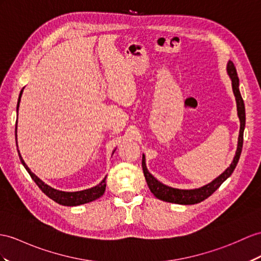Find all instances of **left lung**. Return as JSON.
<instances>
[{
	"mask_svg": "<svg viewBox=\"0 0 261 261\" xmlns=\"http://www.w3.org/2000/svg\"><path fill=\"white\" fill-rule=\"evenodd\" d=\"M227 73L229 75L231 80V86H232V92L234 95V98H236V104H237V114L239 117L240 122V129H239V136H238V144H237V150L236 154H234L233 160L229 167L226 168L225 171L216 177V178L208 182L207 185L195 188V189H178V188H173L169 187L165 184L157 180L154 176H152L146 166V158L143 154V161H142V166L144 170V176L145 179L147 181V185L150 189V192L154 194L156 198L167 201V202H174V204H179V205H194L198 204V202L207 199L209 196H212L216 190H217L222 182H224L227 178H229L232 171L236 168L238 161L240 158L241 149H243V143H244V130H245V125H246V113H245V104L244 99L241 97V94L239 91V79L237 75L236 67H234L233 63L231 61H228L227 63Z\"/></svg>",
	"mask_w": 261,
	"mask_h": 261,
	"instance_id": "obj_1",
	"label": "left lung"
}]
</instances>
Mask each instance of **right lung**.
<instances>
[{
    "label": "right lung",
    "instance_id": "obj_1",
    "mask_svg": "<svg viewBox=\"0 0 261 261\" xmlns=\"http://www.w3.org/2000/svg\"><path fill=\"white\" fill-rule=\"evenodd\" d=\"M23 90L24 87L22 88V91L20 93V96H18V100H17V107H16V112L18 114V107H20V101H21V97H22V94H23ZM16 129H17V120H16V125H15V141H16V146H17V135H16ZM115 151V149H114ZM113 151V152H114ZM17 152H18V157H20L21 163L23 164L24 168L28 170V173L30 174V176L32 177V179H33L36 185L40 187V189L42 192L45 194L47 197H49L50 199L56 201L57 204L63 205V206H80L83 204H87V202H91L93 200H96L99 197L103 196V194L105 193V188H106V177L105 178L101 180L98 185L94 186L92 188H88V189H84V190H80V192H62V190L59 189H55L53 187L48 186L47 184L44 182L42 179H40L39 177H37L33 171H32L25 162L23 161L22 155L20 150H18V146H17Z\"/></svg>",
    "mask_w": 261,
    "mask_h": 261
}]
</instances>
